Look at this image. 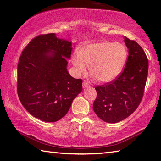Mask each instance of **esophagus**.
<instances>
[{"mask_svg": "<svg viewBox=\"0 0 161 161\" xmlns=\"http://www.w3.org/2000/svg\"><path fill=\"white\" fill-rule=\"evenodd\" d=\"M90 86V84L87 81H83V88H87Z\"/></svg>", "mask_w": 161, "mask_h": 161, "instance_id": "esophagus-1", "label": "esophagus"}]
</instances>
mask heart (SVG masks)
Returning <instances> with one entry per match:
<instances>
[{"label": "heart", "mask_w": 161, "mask_h": 161, "mask_svg": "<svg viewBox=\"0 0 161 161\" xmlns=\"http://www.w3.org/2000/svg\"><path fill=\"white\" fill-rule=\"evenodd\" d=\"M127 50L123 44L107 41L81 47L79 54L72 55V62L78 74L86 71V65L91 75L100 82L114 80L121 73L127 59Z\"/></svg>", "instance_id": "heart-1"}]
</instances>
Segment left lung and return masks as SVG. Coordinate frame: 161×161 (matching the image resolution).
<instances>
[{
  "mask_svg": "<svg viewBox=\"0 0 161 161\" xmlns=\"http://www.w3.org/2000/svg\"><path fill=\"white\" fill-rule=\"evenodd\" d=\"M129 50L125 69L117 80L95 87L97 97L93 108L102 120L120 122L132 114L141 103L148 74L146 54L138 43L124 36Z\"/></svg>",
  "mask_w": 161,
  "mask_h": 161,
  "instance_id": "8db88e82",
  "label": "left lung"
}]
</instances>
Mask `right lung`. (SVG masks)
<instances>
[{"label":"right lung","instance_id":"1","mask_svg":"<svg viewBox=\"0 0 161 161\" xmlns=\"http://www.w3.org/2000/svg\"><path fill=\"white\" fill-rule=\"evenodd\" d=\"M73 43L54 33L39 35L29 43L18 64L17 92L30 114L47 122L59 120L82 91V80L67 70Z\"/></svg>","mask_w":161,"mask_h":161}]
</instances>
